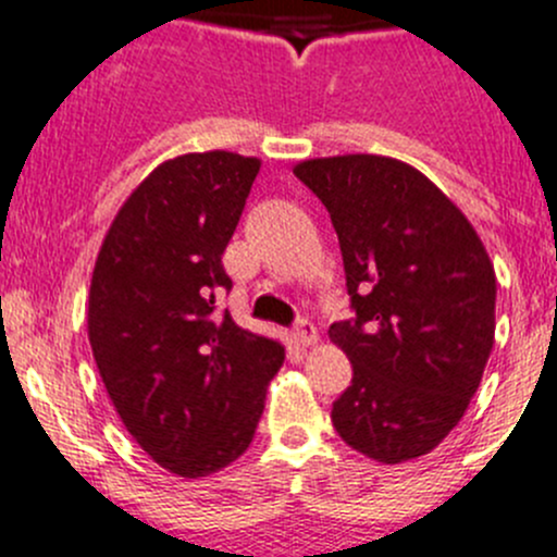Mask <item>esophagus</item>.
<instances>
[{
    "instance_id": "34e87169",
    "label": "esophagus",
    "mask_w": 557,
    "mask_h": 557,
    "mask_svg": "<svg viewBox=\"0 0 557 557\" xmlns=\"http://www.w3.org/2000/svg\"><path fill=\"white\" fill-rule=\"evenodd\" d=\"M294 341L299 343V346H313V343L319 341V330H315L308 319H299L294 326Z\"/></svg>"
}]
</instances>
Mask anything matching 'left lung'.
Segmentation results:
<instances>
[{"label":"left lung","instance_id":"1","mask_svg":"<svg viewBox=\"0 0 557 557\" xmlns=\"http://www.w3.org/2000/svg\"><path fill=\"white\" fill-rule=\"evenodd\" d=\"M294 175L330 211L355 310L330 326L355 366L332 425L368 459H418L481 384L495 343V267L467 216L404 161L332 156Z\"/></svg>","mask_w":557,"mask_h":557}]
</instances>
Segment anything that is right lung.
Returning a JSON list of instances; mask_svg holds the SVG:
<instances>
[{
  "label": "right lung",
  "instance_id": "obj_1",
  "mask_svg": "<svg viewBox=\"0 0 557 557\" xmlns=\"http://www.w3.org/2000/svg\"><path fill=\"white\" fill-rule=\"evenodd\" d=\"M258 170L231 150L164 161L123 202L92 269L87 335L103 387L139 448L181 478L249 448L285 360L277 341L214 313Z\"/></svg>",
  "mask_w": 557,
  "mask_h": 557
}]
</instances>
